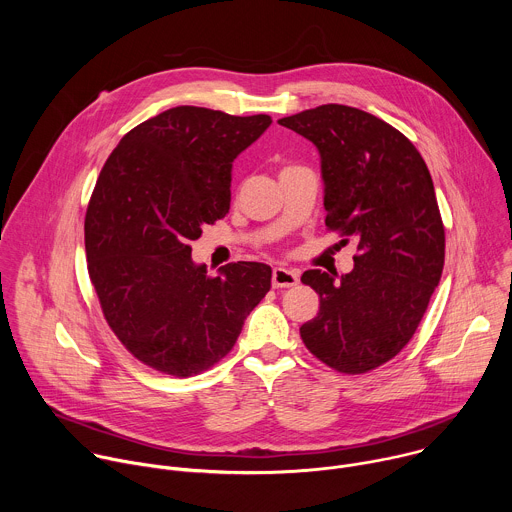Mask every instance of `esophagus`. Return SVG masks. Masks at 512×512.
Instances as JSON below:
<instances>
[{
	"label": "esophagus",
	"instance_id": "esophagus-1",
	"mask_svg": "<svg viewBox=\"0 0 512 512\" xmlns=\"http://www.w3.org/2000/svg\"><path fill=\"white\" fill-rule=\"evenodd\" d=\"M300 281V273L294 269H285V267H275L271 273V283L273 287H294Z\"/></svg>",
	"mask_w": 512,
	"mask_h": 512
}]
</instances>
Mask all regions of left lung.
<instances>
[{
  "mask_svg": "<svg viewBox=\"0 0 512 512\" xmlns=\"http://www.w3.org/2000/svg\"><path fill=\"white\" fill-rule=\"evenodd\" d=\"M277 123L318 148L326 227L358 251L340 281L302 275L320 296L302 340L338 373H369L413 338L442 277L446 233L429 170L401 131L367 111L330 103Z\"/></svg>",
  "mask_w": 512,
  "mask_h": 512,
  "instance_id": "8db88e82",
  "label": "left lung"
}]
</instances>
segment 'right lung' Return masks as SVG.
Here are the masks:
<instances>
[{
    "instance_id": "1",
    "label": "right lung",
    "mask_w": 512,
    "mask_h": 512,
    "mask_svg": "<svg viewBox=\"0 0 512 512\" xmlns=\"http://www.w3.org/2000/svg\"><path fill=\"white\" fill-rule=\"evenodd\" d=\"M269 125V115L174 107L125 133L99 174L85 216L89 275L109 328L154 371L210 369L271 287L265 263L210 277L190 255L202 227L229 212L235 158Z\"/></svg>"
}]
</instances>
